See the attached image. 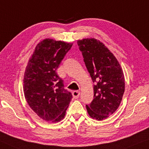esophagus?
Instances as JSON below:
<instances>
[{
	"instance_id": "34e87169",
	"label": "esophagus",
	"mask_w": 149,
	"mask_h": 149,
	"mask_svg": "<svg viewBox=\"0 0 149 149\" xmlns=\"http://www.w3.org/2000/svg\"><path fill=\"white\" fill-rule=\"evenodd\" d=\"M79 95H80V92L78 91H75L72 93V95H73V96H74V98H78Z\"/></svg>"
}]
</instances>
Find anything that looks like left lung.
Segmentation results:
<instances>
[{
	"instance_id": "8db88e82",
	"label": "left lung",
	"mask_w": 149,
	"mask_h": 149,
	"mask_svg": "<svg viewBox=\"0 0 149 149\" xmlns=\"http://www.w3.org/2000/svg\"><path fill=\"white\" fill-rule=\"evenodd\" d=\"M77 45L94 85V99L86 104L92 118L101 121L115 113L122 100L125 78L116 56L95 38L79 40Z\"/></svg>"
}]
</instances>
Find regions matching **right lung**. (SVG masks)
<instances>
[{
  "label": "right lung",
  "mask_w": 149,
  "mask_h": 149,
  "mask_svg": "<svg viewBox=\"0 0 149 149\" xmlns=\"http://www.w3.org/2000/svg\"><path fill=\"white\" fill-rule=\"evenodd\" d=\"M72 43L46 38L39 42L28 61L24 93L30 108L41 119L58 122L64 118L72 95L64 88L56 70Z\"/></svg>",
  "instance_id": "1"
}]
</instances>
